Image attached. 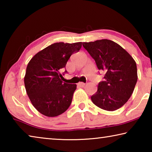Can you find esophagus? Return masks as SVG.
<instances>
[{
	"label": "esophagus",
	"mask_w": 152,
	"mask_h": 152,
	"mask_svg": "<svg viewBox=\"0 0 152 152\" xmlns=\"http://www.w3.org/2000/svg\"><path fill=\"white\" fill-rule=\"evenodd\" d=\"M78 86H80V87H84L85 86V83H84V82H79L78 84Z\"/></svg>",
	"instance_id": "esophagus-1"
}]
</instances>
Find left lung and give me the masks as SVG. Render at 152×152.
Masks as SVG:
<instances>
[{
    "label": "left lung",
    "mask_w": 152,
    "mask_h": 152,
    "mask_svg": "<svg viewBox=\"0 0 152 152\" xmlns=\"http://www.w3.org/2000/svg\"><path fill=\"white\" fill-rule=\"evenodd\" d=\"M83 47L95 60L99 70L104 71V81L91 96L93 103L109 111L123 107L132 96L137 80L134 59L117 43L109 39L83 42Z\"/></svg>",
    "instance_id": "left-lung-1"
}]
</instances>
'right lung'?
<instances>
[{
	"label": "right lung",
	"instance_id": "1",
	"mask_svg": "<svg viewBox=\"0 0 152 152\" xmlns=\"http://www.w3.org/2000/svg\"><path fill=\"white\" fill-rule=\"evenodd\" d=\"M82 43H55L36 53L28 63L24 77L27 94L33 106L45 116H58L70 107L76 84L61 81L60 71L71 55L80 50Z\"/></svg>",
	"mask_w": 152,
	"mask_h": 152
}]
</instances>
